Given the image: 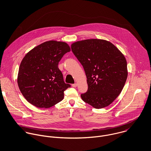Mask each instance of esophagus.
Wrapping results in <instances>:
<instances>
[{
	"label": "esophagus",
	"instance_id": "34e87169",
	"mask_svg": "<svg viewBox=\"0 0 151 151\" xmlns=\"http://www.w3.org/2000/svg\"><path fill=\"white\" fill-rule=\"evenodd\" d=\"M77 86V83H75V84H72V86H73V87H76Z\"/></svg>",
	"mask_w": 151,
	"mask_h": 151
}]
</instances>
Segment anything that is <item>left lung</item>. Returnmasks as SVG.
<instances>
[{
	"instance_id": "1",
	"label": "left lung",
	"mask_w": 151,
	"mask_h": 151,
	"mask_svg": "<svg viewBox=\"0 0 151 151\" xmlns=\"http://www.w3.org/2000/svg\"><path fill=\"white\" fill-rule=\"evenodd\" d=\"M71 47L86 74L88 89L81 95L82 99L95 109L108 106L121 93L127 78L124 55L104 40L79 41Z\"/></svg>"
}]
</instances>
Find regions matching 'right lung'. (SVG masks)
Masks as SVG:
<instances>
[{
    "instance_id": "add662e5",
    "label": "right lung",
    "mask_w": 151,
    "mask_h": 151,
    "mask_svg": "<svg viewBox=\"0 0 151 151\" xmlns=\"http://www.w3.org/2000/svg\"><path fill=\"white\" fill-rule=\"evenodd\" d=\"M70 51L65 42L49 41L29 51L19 67L17 84L22 95L32 105L49 108L62 101L70 85L63 81L58 67L65 53Z\"/></svg>"
}]
</instances>
